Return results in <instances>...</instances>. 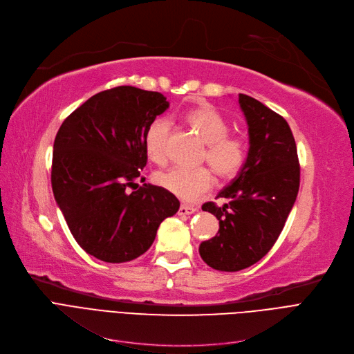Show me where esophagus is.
Segmentation results:
<instances>
[{"instance_id":"esophagus-1","label":"esophagus","mask_w":354,"mask_h":354,"mask_svg":"<svg viewBox=\"0 0 354 354\" xmlns=\"http://www.w3.org/2000/svg\"><path fill=\"white\" fill-rule=\"evenodd\" d=\"M196 212H197L196 207L187 205V204H181L180 209H178V214L180 216H190V214H194Z\"/></svg>"}]
</instances>
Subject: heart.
<instances>
[{"instance_id": "1", "label": "heart", "mask_w": 354, "mask_h": 354, "mask_svg": "<svg viewBox=\"0 0 354 354\" xmlns=\"http://www.w3.org/2000/svg\"><path fill=\"white\" fill-rule=\"evenodd\" d=\"M185 120L207 144L204 160L212 165V169L224 178L236 176L245 162L247 147L241 138L228 136L230 126L227 120L212 107L193 110L185 115ZM169 133L170 121L167 118L154 120L147 129L144 138L145 153L153 162L164 164L167 160ZM156 181L164 190L185 203L200 200L214 185L213 174L207 169L173 167L157 173Z\"/></svg>"}]
</instances>
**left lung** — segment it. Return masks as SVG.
<instances>
[{"label":"left lung","instance_id":"1","mask_svg":"<svg viewBox=\"0 0 354 354\" xmlns=\"http://www.w3.org/2000/svg\"><path fill=\"white\" fill-rule=\"evenodd\" d=\"M248 127V151L237 177L217 194L228 198L201 209L218 220L217 234L203 241L204 263L239 272L261 260L279 239L300 185L296 141L287 121L259 100L239 94Z\"/></svg>","mask_w":354,"mask_h":354}]
</instances>
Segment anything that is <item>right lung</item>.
Wrapping results in <instances>:
<instances>
[{
	"label": "right lung",
	"mask_w": 354,
	"mask_h": 354,
	"mask_svg": "<svg viewBox=\"0 0 354 354\" xmlns=\"http://www.w3.org/2000/svg\"><path fill=\"white\" fill-rule=\"evenodd\" d=\"M169 107L160 93L115 87L88 98L55 136L54 198L75 241L101 261L140 257L151 247L161 221L180 209L161 187L133 189L147 164L145 133Z\"/></svg>",
	"instance_id": "1"
}]
</instances>
